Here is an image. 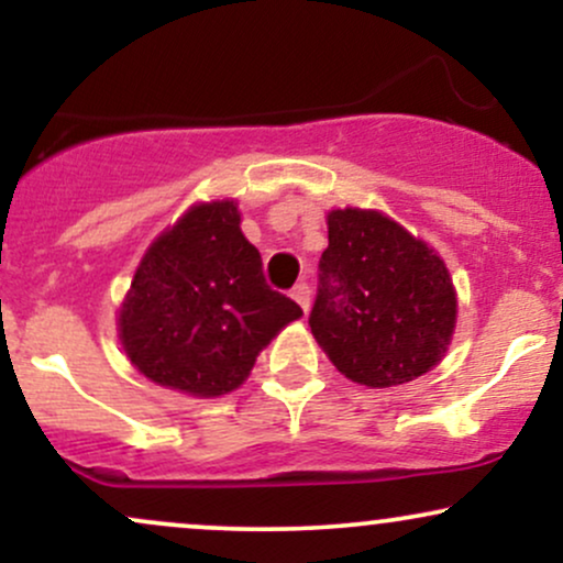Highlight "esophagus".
Masks as SVG:
<instances>
[{
  "label": "esophagus",
  "instance_id": "1",
  "mask_svg": "<svg viewBox=\"0 0 563 563\" xmlns=\"http://www.w3.org/2000/svg\"><path fill=\"white\" fill-rule=\"evenodd\" d=\"M290 296H294L296 303H299L303 312H307L309 303H312V290H309L307 283H296L294 290H290Z\"/></svg>",
  "mask_w": 563,
  "mask_h": 563
}]
</instances>
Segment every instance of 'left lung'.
I'll list each match as a JSON object with an SVG mask.
<instances>
[{
  "mask_svg": "<svg viewBox=\"0 0 563 563\" xmlns=\"http://www.w3.org/2000/svg\"><path fill=\"white\" fill-rule=\"evenodd\" d=\"M444 262L380 211L335 209L309 328L331 363L371 389L423 376L455 331Z\"/></svg>",
  "mask_w": 563,
  "mask_h": 563,
  "instance_id": "1",
  "label": "left lung"
}]
</instances>
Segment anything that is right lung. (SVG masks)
I'll list each match as a JSON object with an SVG mask.
<instances>
[{"instance_id":"right-lung-1","label":"right lung","mask_w":563,"mask_h":563,"mask_svg":"<svg viewBox=\"0 0 563 563\" xmlns=\"http://www.w3.org/2000/svg\"><path fill=\"white\" fill-rule=\"evenodd\" d=\"M299 318V303L264 280L235 200H214L192 206L142 256L119 335L145 378L219 397L238 389L256 354Z\"/></svg>"}]
</instances>
